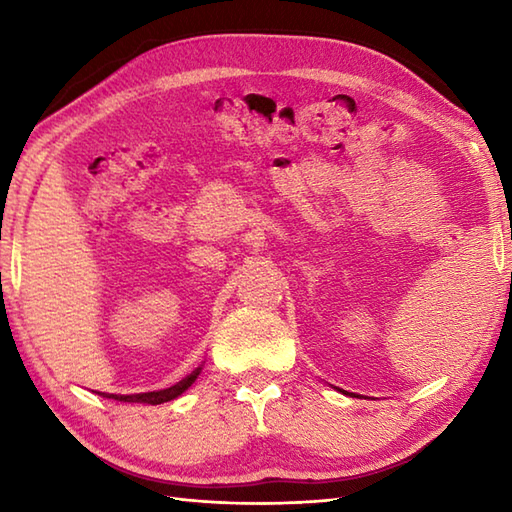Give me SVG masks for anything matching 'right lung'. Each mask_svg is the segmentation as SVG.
Returning <instances> with one entry per match:
<instances>
[{"label":"right lung","instance_id":"add662e5","mask_svg":"<svg viewBox=\"0 0 512 512\" xmlns=\"http://www.w3.org/2000/svg\"><path fill=\"white\" fill-rule=\"evenodd\" d=\"M200 369L198 367L195 372H191L187 378H182L180 383H176L173 387L167 389H160V391H147V394H134V396H116V394H101L103 398H114V400H121V402H143V405H162V402H169L173 398H178L180 394H184L193 383L195 378L200 376Z\"/></svg>","mask_w":512,"mask_h":512}]
</instances>
